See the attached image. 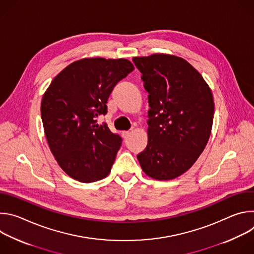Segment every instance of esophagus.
Returning <instances> with one entry per match:
<instances>
[{"instance_id":"34e87169","label":"esophagus","mask_w":254,"mask_h":254,"mask_svg":"<svg viewBox=\"0 0 254 254\" xmlns=\"http://www.w3.org/2000/svg\"><path fill=\"white\" fill-rule=\"evenodd\" d=\"M122 134H123V136H124L125 138H127V137L130 135V131H128V130H124V131L122 132Z\"/></svg>"}]
</instances>
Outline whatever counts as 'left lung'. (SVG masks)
Wrapping results in <instances>:
<instances>
[{
  "mask_svg": "<svg viewBox=\"0 0 254 254\" xmlns=\"http://www.w3.org/2000/svg\"><path fill=\"white\" fill-rule=\"evenodd\" d=\"M132 62L150 105L148 144L137 160L148 176L175 179L193 166L208 142L214 117L211 89L183 58L154 54Z\"/></svg>",
  "mask_w": 254,
  "mask_h": 254,
  "instance_id": "obj_1",
  "label": "left lung"
}]
</instances>
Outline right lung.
<instances>
[{"mask_svg":"<svg viewBox=\"0 0 254 254\" xmlns=\"http://www.w3.org/2000/svg\"><path fill=\"white\" fill-rule=\"evenodd\" d=\"M127 59L86 58L64 68L43 95L41 118L50 150L61 169L91 183L111 172L123 138L98 126L119 81L133 70Z\"/></svg>","mask_w":254,"mask_h":254,"instance_id":"add662e5","label":"right lung"}]
</instances>
